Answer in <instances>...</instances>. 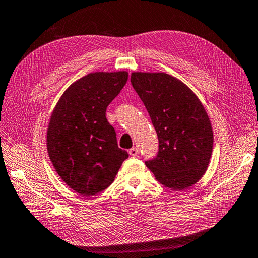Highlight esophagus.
Wrapping results in <instances>:
<instances>
[{
    "label": "esophagus",
    "mask_w": 258,
    "mask_h": 258,
    "mask_svg": "<svg viewBox=\"0 0 258 258\" xmlns=\"http://www.w3.org/2000/svg\"><path fill=\"white\" fill-rule=\"evenodd\" d=\"M128 153H130V155L131 156H138L139 155V149L138 148H132V149H130L128 150Z\"/></svg>",
    "instance_id": "esophagus-1"
}]
</instances>
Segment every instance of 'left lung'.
<instances>
[{"label":"left lung","mask_w":258,"mask_h":258,"mask_svg":"<svg viewBox=\"0 0 258 258\" xmlns=\"http://www.w3.org/2000/svg\"><path fill=\"white\" fill-rule=\"evenodd\" d=\"M131 83L159 139L158 154L146 166L166 188H189L205 174L213 152V130L203 104L168 74L133 73Z\"/></svg>","instance_id":"1"}]
</instances>
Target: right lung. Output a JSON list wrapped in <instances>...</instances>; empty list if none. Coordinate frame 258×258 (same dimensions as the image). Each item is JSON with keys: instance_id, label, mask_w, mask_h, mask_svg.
I'll use <instances>...</instances> for the list:
<instances>
[{"instance_id": "obj_1", "label": "right lung", "mask_w": 258, "mask_h": 258, "mask_svg": "<svg viewBox=\"0 0 258 258\" xmlns=\"http://www.w3.org/2000/svg\"><path fill=\"white\" fill-rule=\"evenodd\" d=\"M127 78L126 72L88 74L70 85L53 109L47 133L49 158L60 178L80 195L104 191L128 158L106 118V108Z\"/></svg>"}]
</instances>
